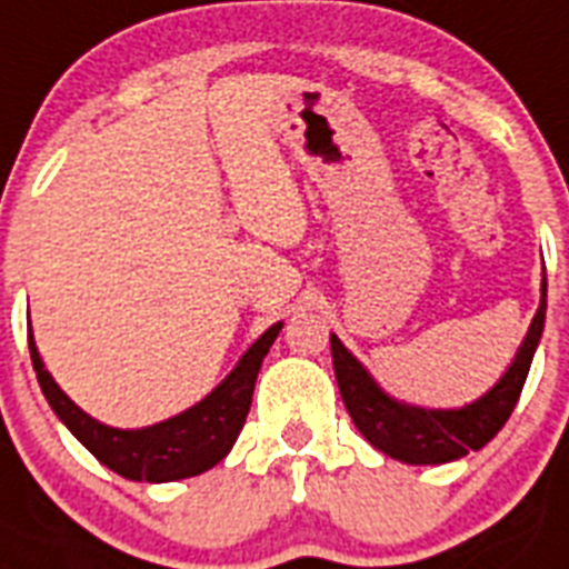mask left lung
Instances as JSON below:
<instances>
[{
    "instance_id": "8db88e82",
    "label": "left lung",
    "mask_w": 569,
    "mask_h": 569,
    "mask_svg": "<svg viewBox=\"0 0 569 569\" xmlns=\"http://www.w3.org/2000/svg\"><path fill=\"white\" fill-rule=\"evenodd\" d=\"M545 310L547 284H541L539 313L532 319L525 345L519 347V356L510 370L501 376L490 393L461 410H421V407H405L387 399L376 381L367 376L365 367L347 353L336 336H330L336 381H339L347 413L376 450L407 465H445V461L461 459L470 450H481L505 427L512 407L519 401L521 387L530 373L532 353L545 330Z\"/></svg>"
}]
</instances>
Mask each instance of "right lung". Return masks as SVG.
Returning a JSON list of instances; mask_svg holds the SVG:
<instances>
[{
	"instance_id": "1",
	"label": "right lung",
	"mask_w": 569,
	"mask_h": 569,
	"mask_svg": "<svg viewBox=\"0 0 569 569\" xmlns=\"http://www.w3.org/2000/svg\"><path fill=\"white\" fill-rule=\"evenodd\" d=\"M279 330L281 321L268 333H261V339L241 356L233 373L216 387L208 399L190 407L188 413L162 421V425L144 427V430H116V427L90 419L59 390L57 381L50 379L30 333L28 347L37 379L53 413L104 467L133 481H176L210 470L230 453L236 436L248 419L261 359L268 356Z\"/></svg>"
}]
</instances>
